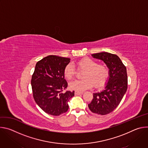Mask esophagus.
<instances>
[{"instance_id": "1", "label": "esophagus", "mask_w": 148, "mask_h": 148, "mask_svg": "<svg viewBox=\"0 0 148 148\" xmlns=\"http://www.w3.org/2000/svg\"><path fill=\"white\" fill-rule=\"evenodd\" d=\"M81 94H82L81 92H79V91H75V95H80Z\"/></svg>"}]
</instances>
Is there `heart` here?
<instances>
[{
	"label": "heart",
	"mask_w": 148,
	"mask_h": 148,
	"mask_svg": "<svg viewBox=\"0 0 148 148\" xmlns=\"http://www.w3.org/2000/svg\"><path fill=\"white\" fill-rule=\"evenodd\" d=\"M79 70H84L82 79H75L69 84L70 88L78 91H83L90 89L94 85L96 88H99L105 85L109 74L107 67L89 58H84L77 62ZM75 69L71 63H69L64 68V75L69 80L75 75Z\"/></svg>",
	"instance_id": "b5f03b06"
}]
</instances>
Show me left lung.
Masks as SVG:
<instances>
[{
    "instance_id": "1",
    "label": "left lung",
    "mask_w": 148,
    "mask_h": 148,
    "mask_svg": "<svg viewBox=\"0 0 148 148\" xmlns=\"http://www.w3.org/2000/svg\"><path fill=\"white\" fill-rule=\"evenodd\" d=\"M102 60L109 69V79L105 89L93 94V99L88 104L90 111L99 115L112 112L119 104L128 88V77L126 67L119 57L107 52L92 54Z\"/></svg>"
}]
</instances>
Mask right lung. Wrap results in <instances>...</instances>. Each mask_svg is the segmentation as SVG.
Listing matches in <instances>:
<instances>
[{
  "instance_id": "1",
  "label": "right lung",
  "mask_w": 148,
  "mask_h": 148,
  "mask_svg": "<svg viewBox=\"0 0 148 148\" xmlns=\"http://www.w3.org/2000/svg\"><path fill=\"white\" fill-rule=\"evenodd\" d=\"M70 58L49 56L37 62L31 84L34 101L46 113L58 116L69 110L68 102L74 91L63 90L68 84L64 79V70Z\"/></svg>"
}]
</instances>
